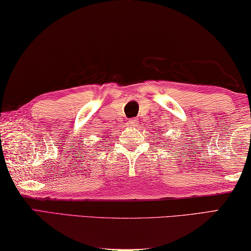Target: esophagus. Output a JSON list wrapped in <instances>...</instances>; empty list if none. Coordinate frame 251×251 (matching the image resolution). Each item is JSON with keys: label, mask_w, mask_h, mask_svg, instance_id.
Returning a JSON list of instances; mask_svg holds the SVG:
<instances>
[{"label": "esophagus", "mask_w": 251, "mask_h": 251, "mask_svg": "<svg viewBox=\"0 0 251 251\" xmlns=\"http://www.w3.org/2000/svg\"><path fill=\"white\" fill-rule=\"evenodd\" d=\"M129 126H138V121L135 120V119H131V120L129 121Z\"/></svg>", "instance_id": "obj_1"}]
</instances>
